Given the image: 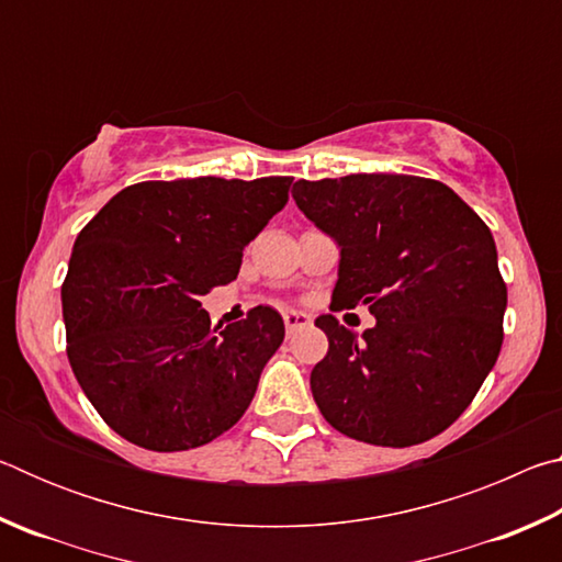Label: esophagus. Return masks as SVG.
<instances>
[{"instance_id": "1", "label": "esophagus", "mask_w": 562, "mask_h": 562, "mask_svg": "<svg viewBox=\"0 0 562 562\" xmlns=\"http://www.w3.org/2000/svg\"><path fill=\"white\" fill-rule=\"evenodd\" d=\"M282 319H284V327H288V331L307 327L310 322H312V317L307 315V312H300V310H288V312H284V315H282Z\"/></svg>"}]
</instances>
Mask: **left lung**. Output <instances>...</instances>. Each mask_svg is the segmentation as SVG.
Instances as JSON below:
<instances>
[{"label": "left lung", "instance_id": "left-lung-1", "mask_svg": "<svg viewBox=\"0 0 562 562\" xmlns=\"http://www.w3.org/2000/svg\"><path fill=\"white\" fill-rule=\"evenodd\" d=\"M292 198L339 245L331 310L367 304L357 335L335 315L315 325L329 351L310 386L349 439L414 446L473 402L503 345L508 292L488 225L449 186L396 173L297 180Z\"/></svg>", "mask_w": 562, "mask_h": 562}]
</instances>
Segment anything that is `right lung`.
<instances>
[{
    "mask_svg": "<svg viewBox=\"0 0 562 562\" xmlns=\"http://www.w3.org/2000/svg\"><path fill=\"white\" fill-rule=\"evenodd\" d=\"M292 178L215 176L123 188L76 237L61 284L66 355L113 431L188 451L231 429L284 339L272 307L211 327L201 297L237 278Z\"/></svg>",
    "mask_w": 562,
    "mask_h": 562,
    "instance_id": "add662e5",
    "label": "right lung"
}]
</instances>
